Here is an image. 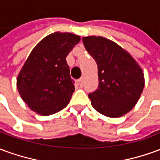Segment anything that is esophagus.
I'll return each instance as SVG.
<instances>
[{"mask_svg":"<svg viewBox=\"0 0 160 160\" xmlns=\"http://www.w3.org/2000/svg\"><path fill=\"white\" fill-rule=\"evenodd\" d=\"M78 84L80 85V87H82L83 86V79L82 78H80L78 80Z\"/></svg>","mask_w":160,"mask_h":160,"instance_id":"1","label":"esophagus"}]
</instances>
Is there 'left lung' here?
<instances>
[{
  "label": "left lung",
  "instance_id": "obj_1",
  "mask_svg": "<svg viewBox=\"0 0 160 160\" xmlns=\"http://www.w3.org/2000/svg\"><path fill=\"white\" fill-rule=\"evenodd\" d=\"M98 65V87L88 95L92 107L109 118L131 111L144 88V74L138 63L122 47L103 37L82 38Z\"/></svg>",
  "mask_w": 160,
  "mask_h": 160
}]
</instances>
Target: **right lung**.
<instances>
[{
	"mask_svg": "<svg viewBox=\"0 0 160 160\" xmlns=\"http://www.w3.org/2000/svg\"><path fill=\"white\" fill-rule=\"evenodd\" d=\"M80 36L55 32L32 49L17 79L24 102L33 111L49 116L68 104L74 92L67 56L80 42Z\"/></svg>",
	"mask_w": 160,
	"mask_h": 160,
	"instance_id": "obj_1",
	"label": "right lung"
}]
</instances>
